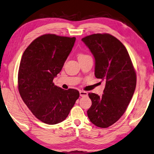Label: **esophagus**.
I'll return each instance as SVG.
<instances>
[{
	"instance_id": "1",
	"label": "esophagus",
	"mask_w": 154,
	"mask_h": 154,
	"mask_svg": "<svg viewBox=\"0 0 154 154\" xmlns=\"http://www.w3.org/2000/svg\"><path fill=\"white\" fill-rule=\"evenodd\" d=\"M79 94L81 97H85V96H87L88 93H87V91H80Z\"/></svg>"
}]
</instances>
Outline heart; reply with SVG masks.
<instances>
[{"label":"heart","mask_w":154,"mask_h":154,"mask_svg":"<svg viewBox=\"0 0 154 154\" xmlns=\"http://www.w3.org/2000/svg\"><path fill=\"white\" fill-rule=\"evenodd\" d=\"M88 57H90V56L88 55H86V54H84V53H80L78 55V60L81 59H85Z\"/></svg>","instance_id":"heart-1"}]
</instances>
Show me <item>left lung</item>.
<instances>
[{
  "label": "left lung",
  "instance_id": "8db88e82",
  "mask_svg": "<svg viewBox=\"0 0 154 154\" xmlns=\"http://www.w3.org/2000/svg\"><path fill=\"white\" fill-rule=\"evenodd\" d=\"M95 58V76L105 81L103 94L89 93L92 105L87 111L90 121L99 128L113 125L125 113L136 87V73L127 49L107 33L81 39Z\"/></svg>",
  "mask_w": 154,
  "mask_h": 154
}]
</instances>
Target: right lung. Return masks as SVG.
<instances>
[{"instance_id":"add662e5","label":"right lung","mask_w":154,"mask_h":154,"mask_svg":"<svg viewBox=\"0 0 154 154\" xmlns=\"http://www.w3.org/2000/svg\"><path fill=\"white\" fill-rule=\"evenodd\" d=\"M75 40V37L43 35L29 45L21 57L18 73L20 97L33 115L47 124L64 121L79 97L77 89L65 90L53 83Z\"/></svg>"}]
</instances>
